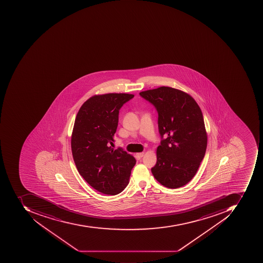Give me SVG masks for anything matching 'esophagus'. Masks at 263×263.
<instances>
[{
  "label": "esophagus",
  "mask_w": 263,
  "mask_h": 263,
  "mask_svg": "<svg viewBox=\"0 0 263 263\" xmlns=\"http://www.w3.org/2000/svg\"><path fill=\"white\" fill-rule=\"evenodd\" d=\"M144 153H137V156H138V158L141 159L142 158L143 156H144Z\"/></svg>",
  "instance_id": "1"
}]
</instances>
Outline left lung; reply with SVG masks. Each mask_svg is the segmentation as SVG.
<instances>
[{"label": "left lung", "mask_w": 263, "mask_h": 263, "mask_svg": "<svg viewBox=\"0 0 263 263\" xmlns=\"http://www.w3.org/2000/svg\"><path fill=\"white\" fill-rule=\"evenodd\" d=\"M140 96L158 112L162 140L152 173L166 187L183 186L194 178L205 154L207 133L201 108L189 94L170 87L141 91Z\"/></svg>", "instance_id": "obj_1"}]
</instances>
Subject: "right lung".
Listing matches in <instances>:
<instances>
[{
	"label": "right lung",
	"instance_id": "right-lung-1",
	"mask_svg": "<svg viewBox=\"0 0 263 263\" xmlns=\"http://www.w3.org/2000/svg\"><path fill=\"white\" fill-rule=\"evenodd\" d=\"M134 97L126 93L96 95L83 103L76 117L71 138L74 163L84 180L102 194L122 192L136 163L132 155L110 146L119 110Z\"/></svg>",
	"mask_w": 263,
	"mask_h": 263
}]
</instances>
